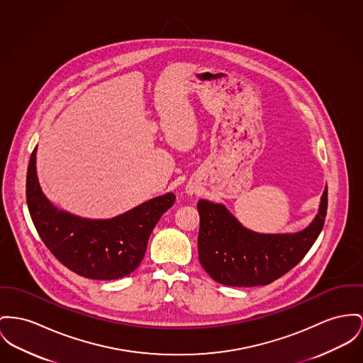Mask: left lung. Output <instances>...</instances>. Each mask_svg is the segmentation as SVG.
<instances>
[{
    "label": "left lung",
    "instance_id": "1",
    "mask_svg": "<svg viewBox=\"0 0 363 363\" xmlns=\"http://www.w3.org/2000/svg\"><path fill=\"white\" fill-rule=\"evenodd\" d=\"M199 213L198 259L218 284L250 288L268 285L286 274L311 249L322 231L328 209V187L314 220L293 234H262L243 227L223 205L206 199Z\"/></svg>",
    "mask_w": 363,
    "mask_h": 363
}]
</instances>
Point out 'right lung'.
Returning a JSON list of instances; mask_svg holds the SVG:
<instances>
[{
	"label": "right lung",
	"mask_w": 363,
	"mask_h": 363,
	"mask_svg": "<svg viewBox=\"0 0 363 363\" xmlns=\"http://www.w3.org/2000/svg\"><path fill=\"white\" fill-rule=\"evenodd\" d=\"M31 152L26 198L31 220L50 253L75 274L110 281L133 272L145 257L148 238L161 216L174 203L168 193L111 218H86L57 209L43 193Z\"/></svg>",
	"instance_id": "obj_1"
}]
</instances>
